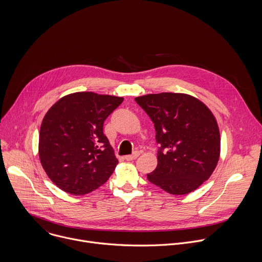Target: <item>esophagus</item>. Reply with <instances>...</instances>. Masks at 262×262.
I'll return each instance as SVG.
<instances>
[{"instance_id":"1","label":"esophagus","mask_w":262,"mask_h":262,"mask_svg":"<svg viewBox=\"0 0 262 262\" xmlns=\"http://www.w3.org/2000/svg\"><path fill=\"white\" fill-rule=\"evenodd\" d=\"M139 156H140V152H139V151H136V152H134L133 155H129V156H125V157H124V159H125L126 161H133V160L137 159Z\"/></svg>"}]
</instances>
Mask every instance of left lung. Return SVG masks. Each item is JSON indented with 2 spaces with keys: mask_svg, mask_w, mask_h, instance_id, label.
<instances>
[{
  "mask_svg": "<svg viewBox=\"0 0 262 262\" xmlns=\"http://www.w3.org/2000/svg\"><path fill=\"white\" fill-rule=\"evenodd\" d=\"M155 123L158 166L148 180L172 195L189 194L214 171L221 136L212 112L185 93L163 92L135 98Z\"/></svg>",
  "mask_w": 262,
  "mask_h": 262,
  "instance_id": "8db88e82",
  "label": "left lung"
}]
</instances>
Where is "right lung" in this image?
<instances>
[{"instance_id":"right-lung-1","label":"right lung","mask_w":262,"mask_h":262,"mask_svg":"<svg viewBox=\"0 0 262 262\" xmlns=\"http://www.w3.org/2000/svg\"><path fill=\"white\" fill-rule=\"evenodd\" d=\"M123 97L76 92L60 98L43 117L38 155L49 178L71 195L103 184L118 160L103 135V122Z\"/></svg>"}]
</instances>
